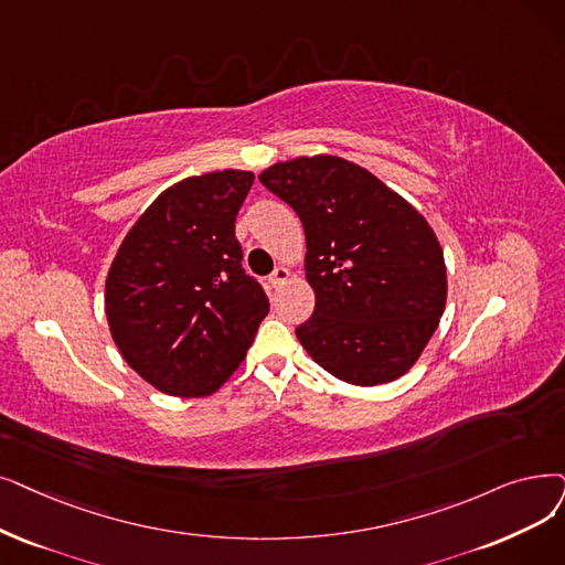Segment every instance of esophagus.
Segmentation results:
<instances>
[{
    "label": "esophagus",
    "instance_id": "esophagus-1",
    "mask_svg": "<svg viewBox=\"0 0 565 565\" xmlns=\"http://www.w3.org/2000/svg\"><path fill=\"white\" fill-rule=\"evenodd\" d=\"M290 279V269L288 267H284V265H279L273 275H269V284H273L275 288H279V286H284L286 281Z\"/></svg>",
    "mask_w": 565,
    "mask_h": 565
}]
</instances>
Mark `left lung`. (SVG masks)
Instances as JSON below:
<instances>
[{"label": "left lung", "mask_w": 565, "mask_h": 565, "mask_svg": "<svg viewBox=\"0 0 565 565\" xmlns=\"http://www.w3.org/2000/svg\"><path fill=\"white\" fill-rule=\"evenodd\" d=\"M258 180L298 212L316 307L296 334L326 372L372 387L404 376L448 298L434 228L370 170L332 154L265 168Z\"/></svg>", "instance_id": "1"}]
</instances>
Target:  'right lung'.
Masks as SVG:
<instances>
[{
	"label": "right lung",
	"mask_w": 565,
	"mask_h": 565,
	"mask_svg": "<svg viewBox=\"0 0 565 565\" xmlns=\"http://www.w3.org/2000/svg\"><path fill=\"white\" fill-rule=\"evenodd\" d=\"M252 170H214L161 191L106 277L110 337L131 370L173 397H207L254 343L269 311L244 275L235 216Z\"/></svg>",
	"instance_id": "1"
}]
</instances>
